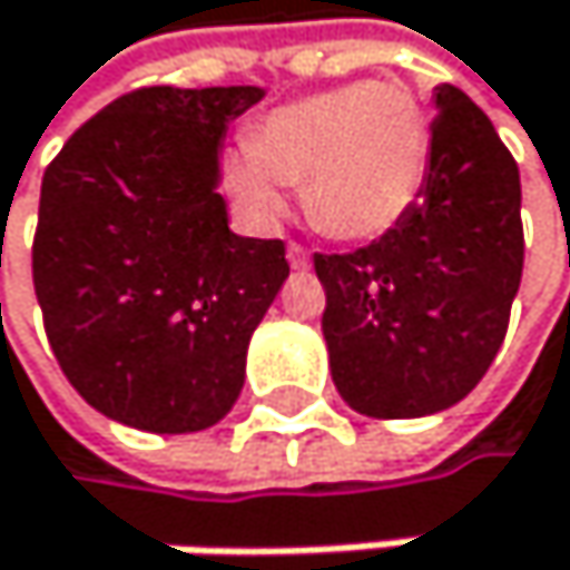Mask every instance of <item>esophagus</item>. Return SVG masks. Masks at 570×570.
<instances>
[{"mask_svg":"<svg viewBox=\"0 0 570 570\" xmlns=\"http://www.w3.org/2000/svg\"><path fill=\"white\" fill-rule=\"evenodd\" d=\"M287 263H291L294 269H307V266H311V253H307L304 246L291 243V246H287Z\"/></svg>","mask_w":570,"mask_h":570,"instance_id":"esophagus-1","label":"esophagus"}]
</instances>
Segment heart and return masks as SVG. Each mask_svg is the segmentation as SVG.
<instances>
[{"instance_id": "1", "label": "heart", "mask_w": 570, "mask_h": 570, "mask_svg": "<svg viewBox=\"0 0 570 570\" xmlns=\"http://www.w3.org/2000/svg\"><path fill=\"white\" fill-rule=\"evenodd\" d=\"M428 164L431 126L417 95L400 81H352L273 108L225 180L256 222H279L283 184H301L314 228L372 243L406 222Z\"/></svg>"}]
</instances>
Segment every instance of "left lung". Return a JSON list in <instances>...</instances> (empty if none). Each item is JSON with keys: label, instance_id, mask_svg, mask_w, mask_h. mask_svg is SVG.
Instances as JSON below:
<instances>
[{"label": "left lung", "instance_id": "8db88e82", "mask_svg": "<svg viewBox=\"0 0 570 570\" xmlns=\"http://www.w3.org/2000/svg\"><path fill=\"white\" fill-rule=\"evenodd\" d=\"M434 112L406 222L365 249L314 256L332 380L380 421L431 417L479 386L523 276L517 160L462 88L438 85Z\"/></svg>", "mask_w": 570, "mask_h": 570}]
</instances>
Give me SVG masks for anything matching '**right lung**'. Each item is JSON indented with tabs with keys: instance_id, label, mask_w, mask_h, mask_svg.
Returning <instances> with one entry per match:
<instances>
[{
	"instance_id": "right-lung-1",
	"label": "right lung",
	"mask_w": 570,
	"mask_h": 570,
	"mask_svg": "<svg viewBox=\"0 0 570 570\" xmlns=\"http://www.w3.org/2000/svg\"><path fill=\"white\" fill-rule=\"evenodd\" d=\"M259 85L142 88L105 105L43 174L33 287L50 348L108 421L149 434L218 424L291 276L279 238L228 228V126Z\"/></svg>"
}]
</instances>
